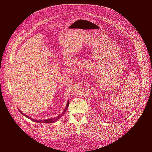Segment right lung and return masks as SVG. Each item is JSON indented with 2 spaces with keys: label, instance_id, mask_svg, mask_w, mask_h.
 Segmentation results:
<instances>
[{
  "label": "right lung",
  "instance_id": "right-lung-1",
  "mask_svg": "<svg viewBox=\"0 0 152 152\" xmlns=\"http://www.w3.org/2000/svg\"><path fill=\"white\" fill-rule=\"evenodd\" d=\"M68 104H69V100L68 101V102H67L66 105V107H65V110H64V111H63L60 115H59L57 116L56 117H55V118H49V119H45V120H36V119L32 118L31 117H28V115H26L24 114L23 113H22L20 110H19V111H20V112H21L23 115H25L26 117H27L28 118H30V120L32 121L35 122H37V123H48V124H49V123H54V122H55L56 121H57L59 118H60L63 115L65 114V113L66 112V110H67V108H68Z\"/></svg>",
  "mask_w": 152,
  "mask_h": 152
}]
</instances>
